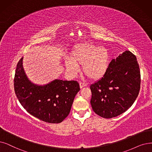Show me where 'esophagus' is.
<instances>
[{"label": "esophagus", "instance_id": "esophagus-1", "mask_svg": "<svg viewBox=\"0 0 152 152\" xmlns=\"http://www.w3.org/2000/svg\"><path fill=\"white\" fill-rule=\"evenodd\" d=\"M79 85H80V88L81 89H82L83 87H85L87 86V84H86V83H83V82H80Z\"/></svg>", "mask_w": 152, "mask_h": 152}]
</instances>
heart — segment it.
Returning <instances> with one entry per match:
<instances>
[{
  "instance_id": "obj_1",
  "label": "heart",
  "mask_w": 152,
  "mask_h": 152,
  "mask_svg": "<svg viewBox=\"0 0 152 152\" xmlns=\"http://www.w3.org/2000/svg\"><path fill=\"white\" fill-rule=\"evenodd\" d=\"M109 62L110 56L105 47L83 43L75 46L71 53V60H65V66L72 75L78 72V66H82L85 75L92 80H98L106 74Z\"/></svg>"
}]
</instances>
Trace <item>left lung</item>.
Returning a JSON list of instances; mask_svg holds the SVG:
<instances>
[{
	"label": "left lung",
	"mask_w": 152,
	"mask_h": 152,
	"mask_svg": "<svg viewBox=\"0 0 152 152\" xmlns=\"http://www.w3.org/2000/svg\"><path fill=\"white\" fill-rule=\"evenodd\" d=\"M140 81L135 56L129 50L120 54L112 59L104 77L90 86L93 110L105 118L123 113L137 98Z\"/></svg>",
	"instance_id": "obj_1"
}]
</instances>
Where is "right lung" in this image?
<instances>
[{"mask_svg": "<svg viewBox=\"0 0 152 152\" xmlns=\"http://www.w3.org/2000/svg\"><path fill=\"white\" fill-rule=\"evenodd\" d=\"M23 57L18 62L14 90L20 104L27 112L44 122L58 124L68 116L80 86L74 80L55 79L44 85L35 84L27 77Z\"/></svg>", "mask_w": 152, "mask_h": 152, "instance_id": "1", "label": "right lung"}]
</instances>
